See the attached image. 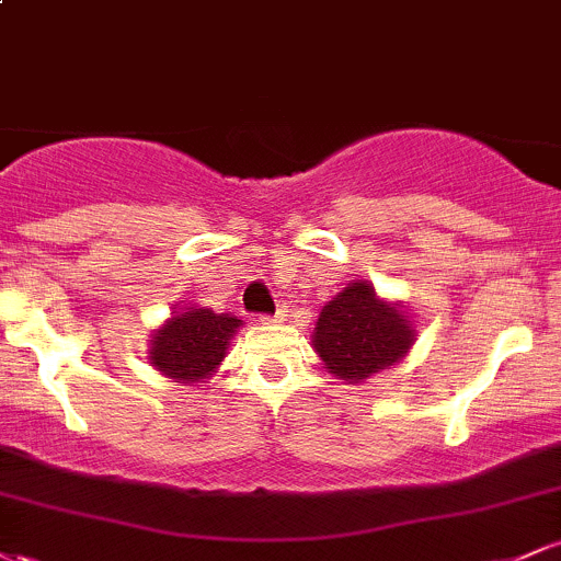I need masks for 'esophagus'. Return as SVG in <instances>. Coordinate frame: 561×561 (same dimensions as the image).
I'll use <instances>...</instances> for the list:
<instances>
[{
	"instance_id": "34e87169",
	"label": "esophagus",
	"mask_w": 561,
	"mask_h": 561,
	"mask_svg": "<svg viewBox=\"0 0 561 561\" xmlns=\"http://www.w3.org/2000/svg\"><path fill=\"white\" fill-rule=\"evenodd\" d=\"M285 317H287V311H285V308H279V311L272 313V317H268V313H266V317H261V321H263V324H276V321H285Z\"/></svg>"
}]
</instances>
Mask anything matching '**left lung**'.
I'll list each match as a JSON object with an SVG mask.
<instances>
[{
	"instance_id": "left-lung-1",
	"label": "left lung",
	"mask_w": 561,
	"mask_h": 561,
	"mask_svg": "<svg viewBox=\"0 0 561 561\" xmlns=\"http://www.w3.org/2000/svg\"><path fill=\"white\" fill-rule=\"evenodd\" d=\"M414 343L403 311L379 300L375 287L353 282L321 308L313 347L334 377L362 382L379 369L398 364Z\"/></svg>"
}]
</instances>
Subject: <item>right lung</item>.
I'll return each instance as SVG.
<instances>
[{
    "instance_id": "obj_1",
    "label": "right lung",
    "mask_w": 561,
    "mask_h": 561,
    "mask_svg": "<svg viewBox=\"0 0 561 561\" xmlns=\"http://www.w3.org/2000/svg\"><path fill=\"white\" fill-rule=\"evenodd\" d=\"M242 321L229 313H214L210 308H186L176 313L152 337L150 362L165 377L197 382L227 356L231 334Z\"/></svg>"
}]
</instances>
